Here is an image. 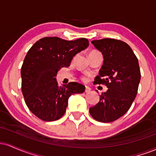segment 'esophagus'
Wrapping results in <instances>:
<instances>
[{
    "label": "esophagus",
    "mask_w": 156,
    "mask_h": 156,
    "mask_svg": "<svg viewBox=\"0 0 156 156\" xmlns=\"http://www.w3.org/2000/svg\"><path fill=\"white\" fill-rule=\"evenodd\" d=\"M91 92V88H89V87H85V92L88 93Z\"/></svg>",
    "instance_id": "esophagus-1"
}]
</instances>
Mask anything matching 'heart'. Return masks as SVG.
Returning <instances> with one entry per match:
<instances>
[{"mask_svg":"<svg viewBox=\"0 0 156 156\" xmlns=\"http://www.w3.org/2000/svg\"><path fill=\"white\" fill-rule=\"evenodd\" d=\"M82 79H83V80H86V79H87V78H85V77H83V78H82Z\"/></svg>","mask_w":156,"mask_h":156,"instance_id":"obj_1","label":"heart"}]
</instances>
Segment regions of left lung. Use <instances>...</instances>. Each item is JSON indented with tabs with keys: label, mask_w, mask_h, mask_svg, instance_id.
<instances>
[{
	"label": "left lung",
	"mask_w": 156,
	"mask_h": 156,
	"mask_svg": "<svg viewBox=\"0 0 156 156\" xmlns=\"http://www.w3.org/2000/svg\"><path fill=\"white\" fill-rule=\"evenodd\" d=\"M92 43L104 58L94 83L104 84L108 90L89 113L97 121L111 122L126 114L135 100L141 79L139 62L130 46L119 39L105 38Z\"/></svg>",
	"instance_id": "left-lung-1"
}]
</instances>
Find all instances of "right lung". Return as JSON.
<instances>
[{
    "label": "right lung",
    "instance_id": "right-lung-1",
    "mask_svg": "<svg viewBox=\"0 0 156 156\" xmlns=\"http://www.w3.org/2000/svg\"><path fill=\"white\" fill-rule=\"evenodd\" d=\"M88 46L85 38L67 41L53 37L40 39L30 48L21 67L22 92L27 106L36 117L46 122L60 119L69 97L84 92L85 87L76 82L58 87L55 76Z\"/></svg>",
    "mask_w": 156,
    "mask_h": 156
}]
</instances>
